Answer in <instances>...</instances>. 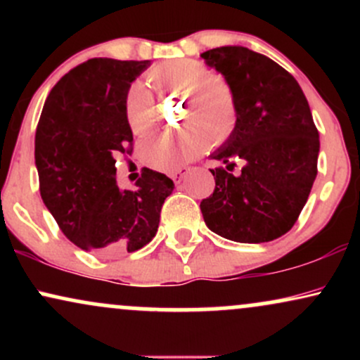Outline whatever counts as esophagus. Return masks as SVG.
<instances>
[{"label": "esophagus", "mask_w": 360, "mask_h": 360, "mask_svg": "<svg viewBox=\"0 0 360 360\" xmlns=\"http://www.w3.org/2000/svg\"><path fill=\"white\" fill-rule=\"evenodd\" d=\"M171 177H172V181H174V183H176V184H179V183H181V181H183V179H184V177H186V171H184V169H179V171L172 172V174H171Z\"/></svg>", "instance_id": "obj_1"}]
</instances>
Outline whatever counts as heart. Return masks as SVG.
I'll list each match as a JSON object with an SVG mask.
<instances>
[{
	"label": "heart",
	"instance_id": "1",
	"mask_svg": "<svg viewBox=\"0 0 360 360\" xmlns=\"http://www.w3.org/2000/svg\"><path fill=\"white\" fill-rule=\"evenodd\" d=\"M148 84L159 94L184 93V122L179 134H162L146 140L140 157L157 171H176L184 160L200 155L206 143L225 142L237 123V101L230 84L220 76H210L201 62L176 59L157 64L147 74ZM125 115L135 135H146L157 123L152 94L142 82H134L125 98Z\"/></svg>",
	"mask_w": 360,
	"mask_h": 360
}]
</instances>
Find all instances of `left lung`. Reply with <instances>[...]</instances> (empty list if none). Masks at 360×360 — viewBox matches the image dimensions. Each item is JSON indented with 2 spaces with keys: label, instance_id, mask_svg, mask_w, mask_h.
Here are the masks:
<instances>
[{
  "label": "left lung",
  "instance_id": "8db88e82",
  "mask_svg": "<svg viewBox=\"0 0 360 360\" xmlns=\"http://www.w3.org/2000/svg\"><path fill=\"white\" fill-rule=\"evenodd\" d=\"M237 101V123L212 159L214 191L201 201L212 232L240 243H262L291 230L316 177L320 140L298 81L278 62L240 45L201 53ZM240 160L243 171L232 175Z\"/></svg>",
  "mask_w": 360,
  "mask_h": 360
}]
</instances>
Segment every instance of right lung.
I'll use <instances>...</instances> for the list:
<instances>
[{
	"label": "right lung",
	"mask_w": 360,
	"mask_h": 360,
	"mask_svg": "<svg viewBox=\"0 0 360 360\" xmlns=\"http://www.w3.org/2000/svg\"><path fill=\"white\" fill-rule=\"evenodd\" d=\"M150 60L89 59L45 100L35 134L40 196L62 233L82 250L118 255L147 245L174 183L143 167L135 189H120L115 157L131 146L128 88Z\"/></svg>",
	"instance_id": "1"
}]
</instances>
